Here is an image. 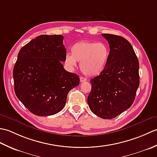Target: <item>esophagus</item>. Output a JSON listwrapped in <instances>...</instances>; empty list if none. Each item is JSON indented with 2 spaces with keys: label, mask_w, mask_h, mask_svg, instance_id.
<instances>
[{
  "label": "esophagus",
  "mask_w": 157,
  "mask_h": 157,
  "mask_svg": "<svg viewBox=\"0 0 157 157\" xmlns=\"http://www.w3.org/2000/svg\"><path fill=\"white\" fill-rule=\"evenodd\" d=\"M86 80H87V79L84 78V77H80V82H86Z\"/></svg>",
  "instance_id": "esophagus-1"
}]
</instances>
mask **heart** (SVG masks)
<instances>
[{
  "instance_id": "b5f03b06",
  "label": "heart",
  "mask_w": 157,
  "mask_h": 157,
  "mask_svg": "<svg viewBox=\"0 0 157 157\" xmlns=\"http://www.w3.org/2000/svg\"><path fill=\"white\" fill-rule=\"evenodd\" d=\"M71 55L65 56V63L69 67L80 63V69L86 75L96 76L101 74L109 62L110 48L104 42L82 41L77 42L71 48Z\"/></svg>"
}]
</instances>
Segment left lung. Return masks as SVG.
Here are the masks:
<instances>
[{
  "instance_id": "left-lung-1",
  "label": "left lung",
  "mask_w": 157,
  "mask_h": 157,
  "mask_svg": "<svg viewBox=\"0 0 157 157\" xmlns=\"http://www.w3.org/2000/svg\"><path fill=\"white\" fill-rule=\"evenodd\" d=\"M110 48L104 71L90 80L88 103L91 111L110 119L128 109L134 102L140 84L139 62L131 44L121 36L102 34Z\"/></svg>"
}]
</instances>
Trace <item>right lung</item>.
<instances>
[{
	"label": "right lung",
	"instance_id": "right-lung-1",
	"mask_svg": "<svg viewBox=\"0 0 157 157\" xmlns=\"http://www.w3.org/2000/svg\"><path fill=\"white\" fill-rule=\"evenodd\" d=\"M66 48L61 35H40L20 50L13 68L17 97L33 114L50 116L64 107L79 76L67 71Z\"/></svg>",
	"mask_w": 157,
	"mask_h": 157
}]
</instances>
